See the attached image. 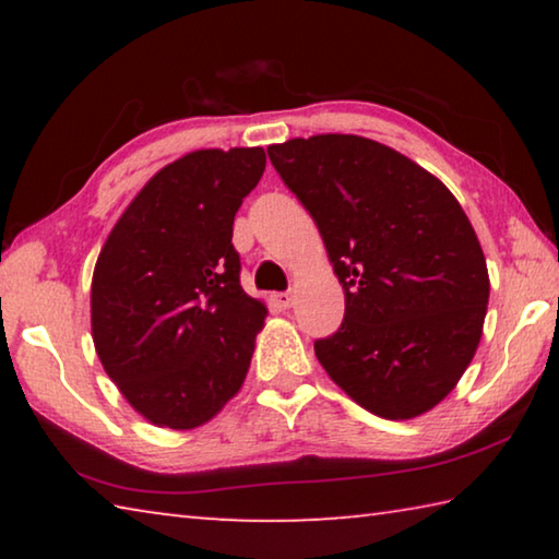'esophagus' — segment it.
Segmentation results:
<instances>
[{
  "mask_svg": "<svg viewBox=\"0 0 559 559\" xmlns=\"http://www.w3.org/2000/svg\"><path fill=\"white\" fill-rule=\"evenodd\" d=\"M273 300H276V306L283 308V310H288L293 302H296V298H293V293H276V298H273Z\"/></svg>",
  "mask_w": 559,
  "mask_h": 559,
  "instance_id": "34e87169",
  "label": "esophagus"
}]
</instances>
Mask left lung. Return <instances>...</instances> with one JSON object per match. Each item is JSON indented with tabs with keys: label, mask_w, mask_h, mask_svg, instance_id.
<instances>
[{
	"label": "left lung",
	"mask_w": 559,
	"mask_h": 559,
	"mask_svg": "<svg viewBox=\"0 0 559 559\" xmlns=\"http://www.w3.org/2000/svg\"><path fill=\"white\" fill-rule=\"evenodd\" d=\"M269 157L345 290V320L316 343L318 362L382 419L427 414L484 335L490 281L466 212L439 177L370 138H293Z\"/></svg>",
	"instance_id": "8db88e82"
}]
</instances>
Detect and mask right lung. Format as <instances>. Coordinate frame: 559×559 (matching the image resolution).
Masks as SVG:
<instances>
[{"mask_svg": "<svg viewBox=\"0 0 559 559\" xmlns=\"http://www.w3.org/2000/svg\"><path fill=\"white\" fill-rule=\"evenodd\" d=\"M263 169V147L182 155L132 197L98 253L93 345L120 394L155 427H202L249 372L269 308L243 293L231 234Z\"/></svg>", "mask_w": 559, "mask_h": 559, "instance_id": "obj_1", "label": "right lung"}]
</instances>
